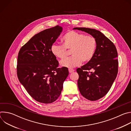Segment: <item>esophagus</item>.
Instances as JSON below:
<instances>
[{
  "instance_id": "obj_1",
  "label": "esophagus",
  "mask_w": 131,
  "mask_h": 131,
  "mask_svg": "<svg viewBox=\"0 0 131 131\" xmlns=\"http://www.w3.org/2000/svg\"><path fill=\"white\" fill-rule=\"evenodd\" d=\"M68 71H69V73H71V72L74 71V70L73 69H71V68H69L68 69Z\"/></svg>"
}]
</instances>
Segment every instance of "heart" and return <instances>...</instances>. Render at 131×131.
I'll return each mask as SVG.
<instances>
[{
  "label": "heart",
  "instance_id": "heart-1",
  "mask_svg": "<svg viewBox=\"0 0 131 131\" xmlns=\"http://www.w3.org/2000/svg\"><path fill=\"white\" fill-rule=\"evenodd\" d=\"M62 45L53 44L50 48L51 53L58 59L63 60L67 55V50H70L71 57L60 62L62 67L73 68L79 66L83 61L88 62L94 56L97 41L94 36L70 30L66 32L62 38Z\"/></svg>",
  "mask_w": 131,
  "mask_h": 131
}]
</instances>
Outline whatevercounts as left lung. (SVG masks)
Listing matches in <instances>:
<instances>
[{"label":"left lung","mask_w":131,"mask_h":131,"mask_svg":"<svg viewBox=\"0 0 131 131\" xmlns=\"http://www.w3.org/2000/svg\"><path fill=\"white\" fill-rule=\"evenodd\" d=\"M73 29L88 32L97 41L93 58L76 70L79 74L78 86L81 94L90 101H96L108 92L117 76V49L114 43L99 30L85 27H74Z\"/></svg>","instance_id":"obj_1"}]
</instances>
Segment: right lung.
I'll return each instance as SVG.
<instances>
[{"label":"right lung","mask_w":131,"mask_h":131,"mask_svg":"<svg viewBox=\"0 0 131 131\" xmlns=\"http://www.w3.org/2000/svg\"><path fill=\"white\" fill-rule=\"evenodd\" d=\"M62 30L57 25L36 34L18 54L17 76L28 94L36 101L49 104L60 96L68 75L67 67H58L50 48Z\"/></svg>","instance_id":"1"}]
</instances>
